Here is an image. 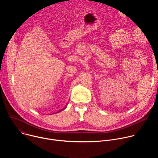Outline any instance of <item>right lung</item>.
I'll list each match as a JSON object with an SVG mask.
<instances>
[{"label": "right lung", "mask_w": 158, "mask_h": 158, "mask_svg": "<svg viewBox=\"0 0 158 158\" xmlns=\"http://www.w3.org/2000/svg\"><path fill=\"white\" fill-rule=\"evenodd\" d=\"M65 108H64V109H65ZM62 110H63V109H62ZM62 110H59V111H57V112H60Z\"/></svg>", "instance_id": "add662e5"}]
</instances>
